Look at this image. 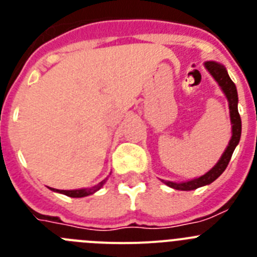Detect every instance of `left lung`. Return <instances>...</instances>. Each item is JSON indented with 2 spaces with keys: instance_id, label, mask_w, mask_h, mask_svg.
Here are the masks:
<instances>
[{
  "instance_id": "1",
  "label": "left lung",
  "mask_w": 257,
  "mask_h": 257,
  "mask_svg": "<svg viewBox=\"0 0 257 257\" xmlns=\"http://www.w3.org/2000/svg\"><path fill=\"white\" fill-rule=\"evenodd\" d=\"M204 66H205V69L209 71V74L213 76V79L218 82V85L220 86L222 91L224 93L225 98H227L228 105H229L232 136H230V140L228 143L227 148H225L224 153L219 158V161L216 162L215 166L210 171L206 172L205 175L194 178V180L183 181V182H173V181L162 180V182L166 183L167 186L175 188V190H181V191H191V190H196V188L210 185L211 182H214L225 171V168H227L228 163L230 161V158H232L233 152H234V149H236V147L239 143V139H241L242 123L241 117H239L238 113V94H237V88L234 85V82L230 80L227 69H225L222 63L215 62V61H206V62H204Z\"/></svg>"
}]
</instances>
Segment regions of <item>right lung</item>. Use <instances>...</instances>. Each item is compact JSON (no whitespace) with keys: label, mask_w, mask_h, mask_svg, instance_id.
Returning a JSON list of instances; mask_svg holds the SVG:
<instances>
[{"label":"right lung","mask_w":257,"mask_h":257,"mask_svg":"<svg viewBox=\"0 0 257 257\" xmlns=\"http://www.w3.org/2000/svg\"><path fill=\"white\" fill-rule=\"evenodd\" d=\"M105 181H107V178L105 180H103L102 182H99L98 185L93 186V187H89V188H79V190H57V188H51L52 191L55 192H58V194H63L66 195V196H70V197H85V196H89V195H93L94 192H96L98 190H100V188L103 187V185L105 183Z\"/></svg>","instance_id":"1"}]
</instances>
